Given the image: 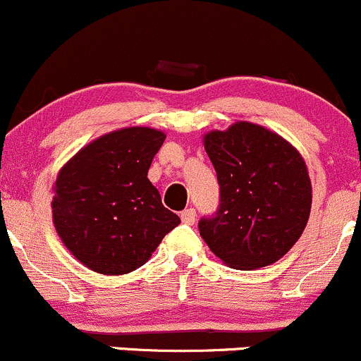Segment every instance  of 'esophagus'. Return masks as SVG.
<instances>
[{
  "mask_svg": "<svg viewBox=\"0 0 361 361\" xmlns=\"http://www.w3.org/2000/svg\"><path fill=\"white\" fill-rule=\"evenodd\" d=\"M180 219H182V222H184V224L192 226V224H195V221H196V210H195V208H185V210L180 212Z\"/></svg>",
  "mask_w": 361,
  "mask_h": 361,
  "instance_id": "1",
  "label": "esophagus"
}]
</instances>
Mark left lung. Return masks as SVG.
<instances>
[{"label":"left lung","instance_id":"obj_1","mask_svg":"<svg viewBox=\"0 0 361 361\" xmlns=\"http://www.w3.org/2000/svg\"><path fill=\"white\" fill-rule=\"evenodd\" d=\"M217 172L219 208L198 222L210 250L235 269H259L283 257L311 212V180L302 156L262 126L240 121L205 135Z\"/></svg>","mask_w":361,"mask_h":361}]
</instances>
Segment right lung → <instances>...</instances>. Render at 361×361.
Returning a JSON list of instances; mask_svg holds the SVG:
<instances>
[{"mask_svg":"<svg viewBox=\"0 0 361 361\" xmlns=\"http://www.w3.org/2000/svg\"><path fill=\"white\" fill-rule=\"evenodd\" d=\"M165 133L116 130L69 159L55 182L54 224L71 254L100 274H125L149 261L180 224L147 179Z\"/></svg>","mask_w":361,"mask_h":361,"instance_id":"obj_1","label":"right lung"}]
</instances>
